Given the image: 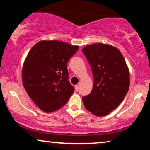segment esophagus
<instances>
[{
	"instance_id": "esophagus-1",
	"label": "esophagus",
	"mask_w": 150,
	"mask_h": 150,
	"mask_svg": "<svg viewBox=\"0 0 150 150\" xmlns=\"http://www.w3.org/2000/svg\"><path fill=\"white\" fill-rule=\"evenodd\" d=\"M75 90L76 91H78L79 90V85H76L75 86Z\"/></svg>"
}]
</instances>
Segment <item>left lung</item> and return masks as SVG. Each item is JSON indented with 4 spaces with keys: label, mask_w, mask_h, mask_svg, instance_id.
<instances>
[{
    "label": "left lung",
    "mask_w": 150,
    "mask_h": 150,
    "mask_svg": "<svg viewBox=\"0 0 150 150\" xmlns=\"http://www.w3.org/2000/svg\"><path fill=\"white\" fill-rule=\"evenodd\" d=\"M82 51L93 76V89L83 98L84 106L94 115H107L117 107L128 93V67L120 51L111 45H88Z\"/></svg>",
    "instance_id": "left-lung-1"
}]
</instances>
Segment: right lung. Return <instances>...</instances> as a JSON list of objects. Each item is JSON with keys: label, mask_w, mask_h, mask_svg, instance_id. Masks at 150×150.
<instances>
[{"label": "right lung", "mask_w": 150, "mask_h": 150, "mask_svg": "<svg viewBox=\"0 0 150 150\" xmlns=\"http://www.w3.org/2000/svg\"><path fill=\"white\" fill-rule=\"evenodd\" d=\"M79 48L60 41H40L28 53L22 67V83L29 97L44 112L59 110L73 94L67 63Z\"/></svg>", "instance_id": "1"}]
</instances>
